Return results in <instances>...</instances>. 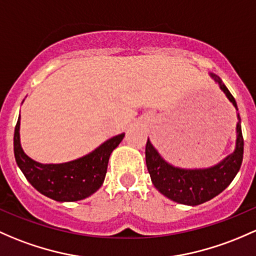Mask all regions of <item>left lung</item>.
Masks as SVG:
<instances>
[{
  "instance_id": "obj_1",
  "label": "left lung",
  "mask_w": 256,
  "mask_h": 256,
  "mask_svg": "<svg viewBox=\"0 0 256 256\" xmlns=\"http://www.w3.org/2000/svg\"><path fill=\"white\" fill-rule=\"evenodd\" d=\"M210 76L218 83L223 93L238 110L236 99L220 77L214 74H210ZM243 152L244 140L242 135L240 116L238 114L234 152L216 166L206 169H182L173 166L160 157L150 140H147L146 144V164L150 180L158 192L176 202L196 206L214 198L232 182L240 169Z\"/></svg>"
}]
</instances>
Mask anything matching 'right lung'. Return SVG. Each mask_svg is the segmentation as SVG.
Returning a JSON list of instances; mask_svg holds the SVG:
<instances>
[{
    "instance_id": "1",
    "label": "right lung",
    "mask_w": 256,
    "mask_h": 256,
    "mask_svg": "<svg viewBox=\"0 0 256 256\" xmlns=\"http://www.w3.org/2000/svg\"><path fill=\"white\" fill-rule=\"evenodd\" d=\"M20 121L14 128L16 162L24 176L42 195L55 201H78L88 198L102 186L112 152L119 146L125 134L112 137L90 154L61 164H42L24 153L20 140Z\"/></svg>"
}]
</instances>
